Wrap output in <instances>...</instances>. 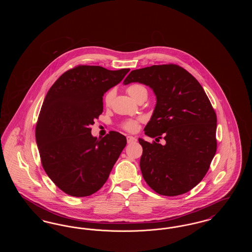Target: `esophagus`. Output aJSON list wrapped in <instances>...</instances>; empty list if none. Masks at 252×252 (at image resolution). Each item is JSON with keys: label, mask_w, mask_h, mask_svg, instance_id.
<instances>
[{"label": "esophagus", "mask_w": 252, "mask_h": 252, "mask_svg": "<svg viewBox=\"0 0 252 252\" xmlns=\"http://www.w3.org/2000/svg\"><path fill=\"white\" fill-rule=\"evenodd\" d=\"M126 140H127V143H128V144L135 143V142L137 141V139H136L135 137H133V136H127V137H126Z\"/></svg>", "instance_id": "34e87169"}]
</instances>
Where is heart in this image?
I'll list each match as a JSON object with an SVG mask.
<instances>
[{"label": "heart", "instance_id": "b5f03b06", "mask_svg": "<svg viewBox=\"0 0 252 252\" xmlns=\"http://www.w3.org/2000/svg\"><path fill=\"white\" fill-rule=\"evenodd\" d=\"M126 92L129 95L131 96L132 98L134 100H136L138 97H140L141 95H147V90L145 89V87H144L143 85L141 84H132L126 89ZM114 96V91L111 90L109 91L108 94L105 96V103L107 105H109L110 102L112 101V98ZM142 121L141 118L139 119H127V120H125L122 124H121V126L128 132H134L136 131L138 129V126H139V122Z\"/></svg>", "mask_w": 252, "mask_h": 252}]
</instances>
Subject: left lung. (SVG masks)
<instances>
[{"instance_id": "1", "label": "left lung", "mask_w": 252, "mask_h": 252, "mask_svg": "<svg viewBox=\"0 0 252 252\" xmlns=\"http://www.w3.org/2000/svg\"><path fill=\"white\" fill-rule=\"evenodd\" d=\"M148 86L156 106L144 134L165 140L143 146L140 167L155 192L175 196L189 192L208 172L216 152V114L202 86L178 65H153L134 70L124 85Z\"/></svg>"}]
</instances>
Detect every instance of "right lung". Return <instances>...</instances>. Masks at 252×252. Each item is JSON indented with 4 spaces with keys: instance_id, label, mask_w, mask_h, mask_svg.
<instances>
[{
    "instance_id": "obj_1",
    "label": "right lung",
    "mask_w": 252,
    "mask_h": 252,
    "mask_svg": "<svg viewBox=\"0 0 252 252\" xmlns=\"http://www.w3.org/2000/svg\"><path fill=\"white\" fill-rule=\"evenodd\" d=\"M129 71L77 66L50 88L36 124V145L43 169L63 192L88 196L108 180L126 139L116 131L97 139L90 126L103 112L104 94Z\"/></svg>"
}]
</instances>
